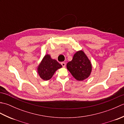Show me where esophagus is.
Segmentation results:
<instances>
[{"label": "esophagus", "instance_id": "esophagus-1", "mask_svg": "<svg viewBox=\"0 0 124 124\" xmlns=\"http://www.w3.org/2000/svg\"><path fill=\"white\" fill-rule=\"evenodd\" d=\"M61 65H62L63 67H65V62H62V63H61Z\"/></svg>", "mask_w": 124, "mask_h": 124}]
</instances>
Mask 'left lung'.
<instances>
[{
    "mask_svg": "<svg viewBox=\"0 0 124 124\" xmlns=\"http://www.w3.org/2000/svg\"><path fill=\"white\" fill-rule=\"evenodd\" d=\"M67 68L76 80L83 81L90 76L92 66L88 57L80 50L76 52L72 60L68 63Z\"/></svg>",
    "mask_w": 124,
    "mask_h": 124,
    "instance_id": "8db88e82",
    "label": "left lung"
}]
</instances>
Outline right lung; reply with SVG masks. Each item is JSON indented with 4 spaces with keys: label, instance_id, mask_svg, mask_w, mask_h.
I'll return each instance as SVG.
<instances>
[{
    "label": "right lung",
    "instance_id": "1",
    "mask_svg": "<svg viewBox=\"0 0 124 124\" xmlns=\"http://www.w3.org/2000/svg\"><path fill=\"white\" fill-rule=\"evenodd\" d=\"M62 67L56 60L52 59L51 55L46 54L42 59L37 68V72L44 80H48L53 77L57 70Z\"/></svg>",
    "mask_w": 124,
    "mask_h": 124
}]
</instances>
